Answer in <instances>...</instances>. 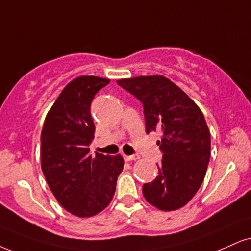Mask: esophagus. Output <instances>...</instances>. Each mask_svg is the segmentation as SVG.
<instances>
[{
  "label": "esophagus",
  "instance_id": "1",
  "mask_svg": "<svg viewBox=\"0 0 251 251\" xmlns=\"http://www.w3.org/2000/svg\"><path fill=\"white\" fill-rule=\"evenodd\" d=\"M123 159H125V162H130V160L140 159V156H138V154H131V156H128V154H123Z\"/></svg>",
  "mask_w": 251,
  "mask_h": 251
}]
</instances>
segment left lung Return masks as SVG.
Returning <instances> with one entry per match:
<instances>
[{
	"instance_id": "8db88e82",
	"label": "left lung",
	"mask_w": 251,
	"mask_h": 251,
	"mask_svg": "<svg viewBox=\"0 0 251 251\" xmlns=\"http://www.w3.org/2000/svg\"><path fill=\"white\" fill-rule=\"evenodd\" d=\"M117 85L142 102L145 129L162 130L157 142L163 157L158 176L143 185V196L162 211L185 206L205 178L211 157V134L199 107L162 75L122 79Z\"/></svg>"
}]
</instances>
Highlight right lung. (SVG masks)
<instances>
[{
  "instance_id": "add662e5",
  "label": "right lung",
  "mask_w": 251,
  "mask_h": 251,
  "mask_svg": "<svg viewBox=\"0 0 251 251\" xmlns=\"http://www.w3.org/2000/svg\"><path fill=\"white\" fill-rule=\"evenodd\" d=\"M110 80L79 76L63 89L46 115L40 136V160L49 187L71 214L88 218L109 205L123 158L89 153L95 126L91 104Z\"/></svg>"
}]
</instances>
